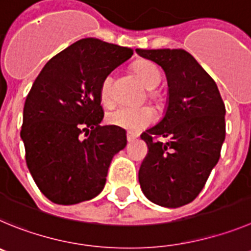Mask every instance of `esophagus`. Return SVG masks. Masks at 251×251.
<instances>
[{
    "mask_svg": "<svg viewBox=\"0 0 251 251\" xmlns=\"http://www.w3.org/2000/svg\"><path fill=\"white\" fill-rule=\"evenodd\" d=\"M135 139H136V135L131 134V132H126V140H127L128 142H131L132 140H135Z\"/></svg>",
    "mask_w": 251,
    "mask_h": 251,
    "instance_id": "esophagus-1",
    "label": "esophagus"
}]
</instances>
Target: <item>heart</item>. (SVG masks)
<instances>
[{
	"instance_id": "heart-1",
	"label": "heart",
	"mask_w": 251,
	"mask_h": 251,
	"mask_svg": "<svg viewBox=\"0 0 251 251\" xmlns=\"http://www.w3.org/2000/svg\"><path fill=\"white\" fill-rule=\"evenodd\" d=\"M132 70L140 78L144 86L149 90L148 99L156 101L157 95L153 90L156 89L161 82V72L156 65L149 60H139L132 66ZM112 75H106L100 83V99L102 103L110 105L112 102ZM106 121L111 126L124 128L130 132H139L142 128L148 127L153 121V112L150 107H117L106 115Z\"/></svg>"
}]
</instances>
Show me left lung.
Here are the masks:
<instances>
[{
	"mask_svg": "<svg viewBox=\"0 0 251 251\" xmlns=\"http://www.w3.org/2000/svg\"><path fill=\"white\" fill-rule=\"evenodd\" d=\"M136 52L164 70L169 105L164 119L142 132L148 153L139 181L150 201L165 207L191 202L220 159L225 140V105L215 81L182 49ZM165 137L166 143L160 142Z\"/></svg>",
	"mask_w": 251,
	"mask_h": 251,
	"instance_id": "left-lung-1",
	"label": "left lung"
}]
</instances>
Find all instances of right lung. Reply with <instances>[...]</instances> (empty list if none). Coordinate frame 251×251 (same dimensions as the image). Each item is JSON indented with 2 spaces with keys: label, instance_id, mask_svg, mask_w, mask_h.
I'll return each instance as SVG.
<instances>
[{
  "label": "right lung",
  "instance_id": "obj_1",
  "mask_svg": "<svg viewBox=\"0 0 251 251\" xmlns=\"http://www.w3.org/2000/svg\"><path fill=\"white\" fill-rule=\"evenodd\" d=\"M134 50L82 38L45 65L27 95L21 137L36 185L60 205L87 201L102 191L110 162L126 134L101 126L100 83Z\"/></svg>",
  "mask_w": 251,
  "mask_h": 251
}]
</instances>
